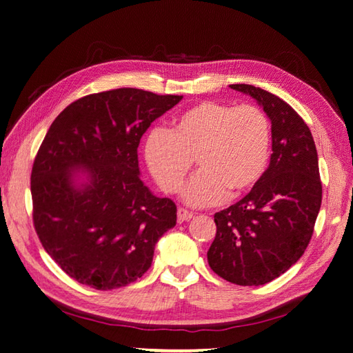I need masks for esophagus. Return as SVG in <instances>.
<instances>
[{
	"label": "esophagus",
	"mask_w": 353,
	"mask_h": 353,
	"mask_svg": "<svg viewBox=\"0 0 353 353\" xmlns=\"http://www.w3.org/2000/svg\"><path fill=\"white\" fill-rule=\"evenodd\" d=\"M191 218H193V213L188 212V210H185V208H182V207L177 208V219H179V223H185V221H190Z\"/></svg>",
	"instance_id": "esophagus-1"
}]
</instances>
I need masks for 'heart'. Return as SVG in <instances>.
Returning <instances> with one entry per match:
<instances>
[{
  "mask_svg": "<svg viewBox=\"0 0 353 353\" xmlns=\"http://www.w3.org/2000/svg\"><path fill=\"white\" fill-rule=\"evenodd\" d=\"M271 126L259 107L202 101L172 119V128L152 129L145 140V160L155 183L177 193L194 163L199 166L183 191L194 207L240 198L266 170Z\"/></svg>",
  "mask_w": 353,
  "mask_h": 353,
  "instance_id": "heart-1",
  "label": "heart"
}]
</instances>
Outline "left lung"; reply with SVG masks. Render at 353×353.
<instances>
[{"label": "left lung", "mask_w": 353, "mask_h": 353, "mask_svg": "<svg viewBox=\"0 0 353 353\" xmlns=\"http://www.w3.org/2000/svg\"><path fill=\"white\" fill-rule=\"evenodd\" d=\"M230 88L250 94L270 117L272 154L255 187L214 213L207 260L227 282L259 286L288 271L312 240L322 201L318 152L305 121L283 99L248 83Z\"/></svg>", "instance_id": "obj_1"}]
</instances>
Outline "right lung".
<instances>
[{
	"mask_svg": "<svg viewBox=\"0 0 353 353\" xmlns=\"http://www.w3.org/2000/svg\"><path fill=\"white\" fill-rule=\"evenodd\" d=\"M182 97L139 88L87 94L52 121L31 172L32 221L41 246L71 279L117 290L151 268L177 208L140 179V140ZM74 170H85L76 184Z\"/></svg>",
	"mask_w": 353,
	"mask_h": 353,
	"instance_id": "right-lung-1",
	"label": "right lung"
}]
</instances>
